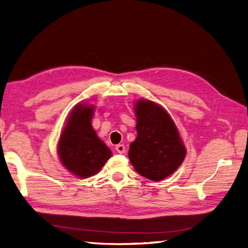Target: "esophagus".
<instances>
[{
	"instance_id": "1",
	"label": "esophagus",
	"mask_w": 248,
	"mask_h": 248,
	"mask_svg": "<svg viewBox=\"0 0 248 248\" xmlns=\"http://www.w3.org/2000/svg\"><path fill=\"white\" fill-rule=\"evenodd\" d=\"M115 149H116V151L118 152L119 154H124V152H125V147H124V144H117L116 147H115Z\"/></svg>"
}]
</instances>
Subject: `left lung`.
Returning a JSON list of instances; mask_svg holds the SVG:
<instances>
[{
  "label": "left lung",
  "mask_w": 248,
  "mask_h": 248,
  "mask_svg": "<svg viewBox=\"0 0 248 248\" xmlns=\"http://www.w3.org/2000/svg\"><path fill=\"white\" fill-rule=\"evenodd\" d=\"M137 137L130 144L129 159L138 174L160 181L183 162L186 149L170 114L148 99L136 101Z\"/></svg>",
  "instance_id": "obj_1"
}]
</instances>
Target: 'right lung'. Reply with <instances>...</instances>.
Segmentation results:
<instances>
[{
  "mask_svg": "<svg viewBox=\"0 0 248 248\" xmlns=\"http://www.w3.org/2000/svg\"><path fill=\"white\" fill-rule=\"evenodd\" d=\"M93 115V106L76 105L70 113L58 145L62 166L78 178H88L98 173L112 156L111 150L92 128Z\"/></svg>",
  "mask_w": 248,
  "mask_h": 248,
  "instance_id": "obj_1",
  "label": "right lung"
}]
</instances>
